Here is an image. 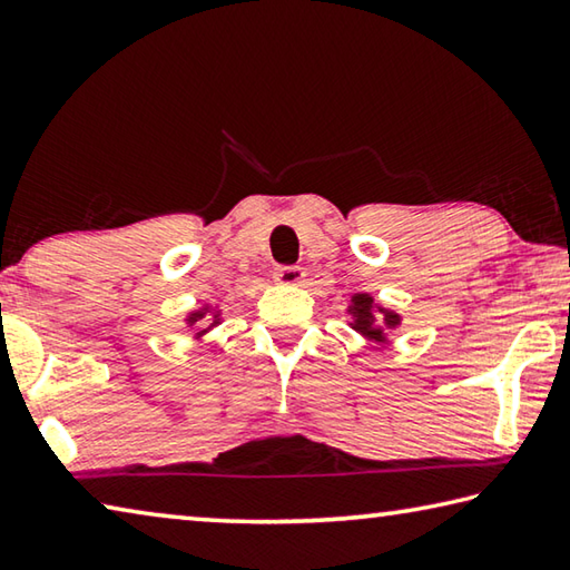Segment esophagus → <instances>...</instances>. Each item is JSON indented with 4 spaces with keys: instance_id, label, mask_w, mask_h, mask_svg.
<instances>
[{
    "instance_id": "esophagus-1",
    "label": "esophagus",
    "mask_w": 570,
    "mask_h": 570,
    "mask_svg": "<svg viewBox=\"0 0 570 570\" xmlns=\"http://www.w3.org/2000/svg\"><path fill=\"white\" fill-rule=\"evenodd\" d=\"M273 277H275L277 285L297 287V285H303L305 273H303V267H277L275 273H273Z\"/></svg>"
}]
</instances>
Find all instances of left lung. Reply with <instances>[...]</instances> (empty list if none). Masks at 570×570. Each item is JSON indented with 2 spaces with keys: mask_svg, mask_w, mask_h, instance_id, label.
<instances>
[{
  "mask_svg": "<svg viewBox=\"0 0 570 570\" xmlns=\"http://www.w3.org/2000/svg\"><path fill=\"white\" fill-rule=\"evenodd\" d=\"M351 315V327L363 337L367 345H375L377 351L391 343V333L401 327V313L391 311L375 301L371 293H355L347 305Z\"/></svg>",
  "mask_w": 570,
  "mask_h": 570,
  "instance_id": "obj_1",
  "label": "left lung"
}]
</instances>
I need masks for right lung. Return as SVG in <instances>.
I'll list each match as a JSON object with an SVG mask.
<instances>
[{"label": "right lung", "instance_id": "obj_1", "mask_svg": "<svg viewBox=\"0 0 570 570\" xmlns=\"http://www.w3.org/2000/svg\"><path fill=\"white\" fill-rule=\"evenodd\" d=\"M209 316L214 321L207 328H199L198 323ZM223 323V313L217 311V305H209V303H203L199 307H195V311H189L185 315V325L187 327H195V343H203L205 337L215 331V327Z\"/></svg>", "mask_w": 570, "mask_h": 570}]
</instances>
